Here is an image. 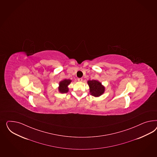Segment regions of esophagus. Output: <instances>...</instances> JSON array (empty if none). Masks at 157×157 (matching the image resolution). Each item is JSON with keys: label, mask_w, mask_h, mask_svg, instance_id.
Listing matches in <instances>:
<instances>
[{"label": "esophagus", "mask_w": 157, "mask_h": 157, "mask_svg": "<svg viewBox=\"0 0 157 157\" xmlns=\"http://www.w3.org/2000/svg\"><path fill=\"white\" fill-rule=\"evenodd\" d=\"M78 81H80V82H81V81H82V78H78Z\"/></svg>", "instance_id": "1"}]
</instances>
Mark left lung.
Here are the masks:
<instances>
[{
  "label": "left lung",
  "mask_w": 157,
  "mask_h": 157,
  "mask_svg": "<svg viewBox=\"0 0 157 157\" xmlns=\"http://www.w3.org/2000/svg\"><path fill=\"white\" fill-rule=\"evenodd\" d=\"M89 85L90 94L94 97H98L103 94L105 88L98 81L89 80L88 81Z\"/></svg>",
  "instance_id": "left-lung-1"
}]
</instances>
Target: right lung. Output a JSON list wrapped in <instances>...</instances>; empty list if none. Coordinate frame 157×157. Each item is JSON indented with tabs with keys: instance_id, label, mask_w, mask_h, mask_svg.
<instances>
[{
	"instance_id": "right-lung-1",
	"label": "right lung",
	"mask_w": 157,
	"mask_h": 157,
	"mask_svg": "<svg viewBox=\"0 0 157 157\" xmlns=\"http://www.w3.org/2000/svg\"><path fill=\"white\" fill-rule=\"evenodd\" d=\"M71 81H72L71 80H67V79L61 81L59 82V86L58 88L59 91L62 94L67 92L68 90H69L67 88V85L71 83Z\"/></svg>"
}]
</instances>
